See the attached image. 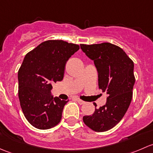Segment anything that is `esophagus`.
Masks as SVG:
<instances>
[{
	"mask_svg": "<svg viewBox=\"0 0 153 153\" xmlns=\"http://www.w3.org/2000/svg\"><path fill=\"white\" fill-rule=\"evenodd\" d=\"M76 101H78V103L79 104H84V103H85V101H82V100H81V99H80V98H76Z\"/></svg>",
	"mask_w": 153,
	"mask_h": 153,
	"instance_id": "obj_1",
	"label": "esophagus"
}]
</instances>
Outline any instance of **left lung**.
<instances>
[{"label":"left lung","mask_w":153,"mask_h":153,"mask_svg":"<svg viewBox=\"0 0 153 153\" xmlns=\"http://www.w3.org/2000/svg\"><path fill=\"white\" fill-rule=\"evenodd\" d=\"M81 49L94 61L99 89L107 94L105 105L95 108L92 115L83 117V121L95 132H105L120 122L132 101L134 63L121 48L110 43L81 44Z\"/></svg>","instance_id":"left-lung-1"}]
</instances>
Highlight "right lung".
Returning a JSON list of instances; mask_svg holds the SVG:
<instances>
[{
  "label": "right lung",
  "mask_w": 153,
  "mask_h": 153,
  "mask_svg": "<svg viewBox=\"0 0 153 153\" xmlns=\"http://www.w3.org/2000/svg\"><path fill=\"white\" fill-rule=\"evenodd\" d=\"M79 46L61 40L44 41L26 55L18 70V98L27 121L48 129L61 121L68 101L53 97L52 84L63 80L69 58Z\"/></svg>",
  "instance_id": "right-lung-1"
}]
</instances>
